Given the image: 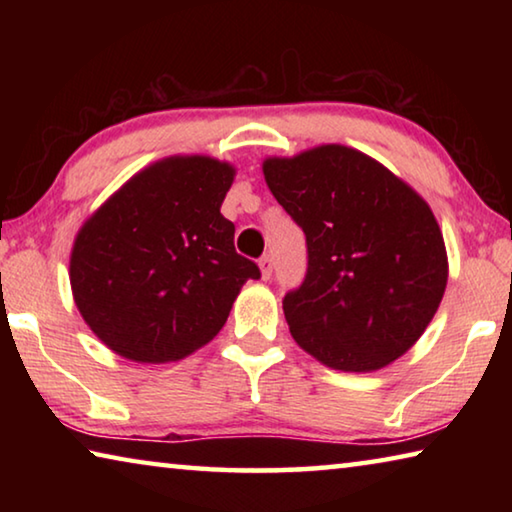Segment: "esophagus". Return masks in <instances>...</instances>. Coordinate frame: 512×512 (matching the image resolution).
<instances>
[{
	"mask_svg": "<svg viewBox=\"0 0 512 512\" xmlns=\"http://www.w3.org/2000/svg\"><path fill=\"white\" fill-rule=\"evenodd\" d=\"M259 273H262V280H268L273 275V257L264 255L259 259Z\"/></svg>",
	"mask_w": 512,
	"mask_h": 512,
	"instance_id": "1",
	"label": "esophagus"
}]
</instances>
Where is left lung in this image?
I'll use <instances>...</instances> for the list:
<instances>
[{
  "instance_id": "1",
  "label": "left lung",
  "mask_w": 512,
  "mask_h": 512,
  "mask_svg": "<svg viewBox=\"0 0 512 512\" xmlns=\"http://www.w3.org/2000/svg\"><path fill=\"white\" fill-rule=\"evenodd\" d=\"M271 194L307 237V275L284 296L302 350L343 372L400 359L436 316L447 250L429 203L370 155L320 144L266 158Z\"/></svg>"
}]
</instances>
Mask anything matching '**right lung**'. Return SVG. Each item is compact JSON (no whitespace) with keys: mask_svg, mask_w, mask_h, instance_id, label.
<instances>
[{"mask_svg":"<svg viewBox=\"0 0 512 512\" xmlns=\"http://www.w3.org/2000/svg\"><path fill=\"white\" fill-rule=\"evenodd\" d=\"M235 173L210 155H171L137 171L76 232L74 302L119 357H189L221 332L246 280L259 277L221 214Z\"/></svg>","mask_w":512,"mask_h":512,"instance_id":"obj_1","label":"right lung"}]
</instances>
